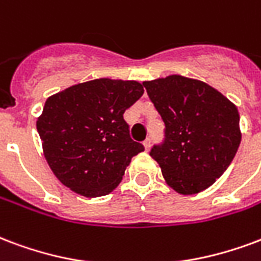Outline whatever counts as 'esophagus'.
<instances>
[{"instance_id": "obj_1", "label": "esophagus", "mask_w": 261, "mask_h": 261, "mask_svg": "<svg viewBox=\"0 0 261 261\" xmlns=\"http://www.w3.org/2000/svg\"><path fill=\"white\" fill-rule=\"evenodd\" d=\"M150 145H152V140H150V138H146V140L144 141V146H145V149L149 150Z\"/></svg>"}]
</instances>
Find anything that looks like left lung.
<instances>
[{
  "instance_id": "left-lung-1",
  "label": "left lung",
  "mask_w": 261,
  "mask_h": 261,
  "mask_svg": "<svg viewBox=\"0 0 261 261\" xmlns=\"http://www.w3.org/2000/svg\"><path fill=\"white\" fill-rule=\"evenodd\" d=\"M144 87L165 121V138L149 155L166 182L182 195L209 188L241 144L237 106L206 83L175 74Z\"/></svg>"
}]
</instances>
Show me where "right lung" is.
Returning <instances> with one entry per match:
<instances>
[{
  "instance_id": "right-lung-1",
  "label": "right lung",
  "mask_w": 261,
  "mask_h": 261,
  "mask_svg": "<svg viewBox=\"0 0 261 261\" xmlns=\"http://www.w3.org/2000/svg\"><path fill=\"white\" fill-rule=\"evenodd\" d=\"M142 94L138 82L98 79L48 98L37 131L62 184L87 198L115 190L131 158L145 149L123 117Z\"/></svg>"
}]
</instances>
